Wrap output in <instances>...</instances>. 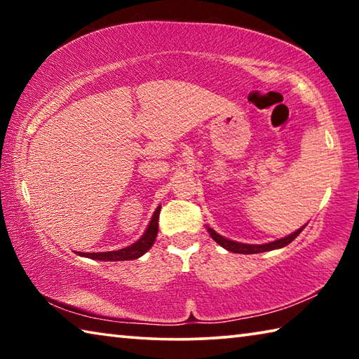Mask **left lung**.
Instances as JSON below:
<instances>
[{
  "label": "left lung",
  "instance_id": "obj_1",
  "mask_svg": "<svg viewBox=\"0 0 359 359\" xmlns=\"http://www.w3.org/2000/svg\"><path fill=\"white\" fill-rule=\"evenodd\" d=\"M306 228V224H304L302 228L296 229L294 233H291L287 238H282V239H277L274 242H269V244H241V242H236V241H229L226 238H223L218 233H215L214 229L208 226V231L210 234V238L214 239L218 245H222L223 248H226V250L233 252V253H244V255H252V253H261V252H269V250H276V248H282L285 245H288L290 242H293L297 236L301 234V231Z\"/></svg>",
  "mask_w": 359,
  "mask_h": 359
}]
</instances>
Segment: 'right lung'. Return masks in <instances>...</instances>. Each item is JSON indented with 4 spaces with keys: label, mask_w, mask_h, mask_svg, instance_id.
Instances as JSON below:
<instances>
[{
    "label": "right lung",
    "mask_w": 359,
    "mask_h": 359,
    "mask_svg": "<svg viewBox=\"0 0 359 359\" xmlns=\"http://www.w3.org/2000/svg\"><path fill=\"white\" fill-rule=\"evenodd\" d=\"M160 205H158L154 217L149 223L147 229L142 234V238L139 239L135 244H131L125 248H120V250H114V252H96V253H83V252H77V255L81 257H87L92 259H98V261H126V259H136L139 257L149 250V248L154 245V242L156 239L158 234V218H160Z\"/></svg>",
    "instance_id": "add662e5"
}]
</instances>
